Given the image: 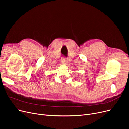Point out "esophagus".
Segmentation results:
<instances>
[{
  "instance_id": "esophagus-1",
  "label": "esophagus",
  "mask_w": 129,
  "mask_h": 129,
  "mask_svg": "<svg viewBox=\"0 0 129 129\" xmlns=\"http://www.w3.org/2000/svg\"><path fill=\"white\" fill-rule=\"evenodd\" d=\"M61 61L62 62V63H64V64L67 63V62H68L67 59L66 57H62V59H61Z\"/></svg>"
}]
</instances>
